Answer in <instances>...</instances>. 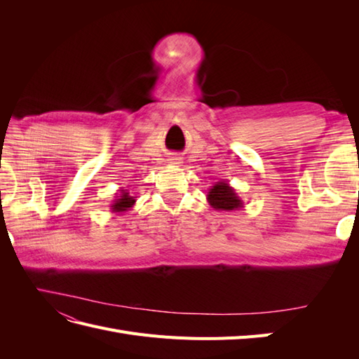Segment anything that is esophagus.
<instances>
[{"mask_svg":"<svg viewBox=\"0 0 359 359\" xmlns=\"http://www.w3.org/2000/svg\"><path fill=\"white\" fill-rule=\"evenodd\" d=\"M169 160H170L169 163H172V165H180V163H181V161H180V157H170Z\"/></svg>","mask_w":359,"mask_h":359,"instance_id":"1","label":"esophagus"}]
</instances>
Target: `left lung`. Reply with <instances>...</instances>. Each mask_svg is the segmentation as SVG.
Instances as JSON below:
<instances>
[{
	"label": "left lung",
	"mask_w": 359,
	"mask_h": 359,
	"mask_svg": "<svg viewBox=\"0 0 359 359\" xmlns=\"http://www.w3.org/2000/svg\"><path fill=\"white\" fill-rule=\"evenodd\" d=\"M206 201L215 211H235L244 206V202L227 181H217L211 186L206 194Z\"/></svg>",
	"instance_id": "left-lung-1"
}]
</instances>
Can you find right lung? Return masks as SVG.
<instances>
[{"instance_id": "1", "label": "right lung", "mask_w": 359, "mask_h": 359, "mask_svg": "<svg viewBox=\"0 0 359 359\" xmlns=\"http://www.w3.org/2000/svg\"><path fill=\"white\" fill-rule=\"evenodd\" d=\"M135 203H136V199L133 196H130L128 190H119V194L115 196V199L111 203V211L114 214H123L128 210H132Z\"/></svg>"}]
</instances>
